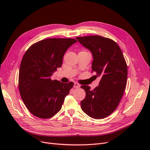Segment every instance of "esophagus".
<instances>
[{
	"label": "esophagus",
	"instance_id": "esophagus-1",
	"mask_svg": "<svg viewBox=\"0 0 150 150\" xmlns=\"http://www.w3.org/2000/svg\"><path fill=\"white\" fill-rule=\"evenodd\" d=\"M74 87L75 88H79L80 87V84L77 83H74Z\"/></svg>",
	"mask_w": 150,
	"mask_h": 150
}]
</instances>
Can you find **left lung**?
<instances>
[{
  "label": "left lung",
  "instance_id": "8db88e82",
  "mask_svg": "<svg viewBox=\"0 0 150 150\" xmlns=\"http://www.w3.org/2000/svg\"><path fill=\"white\" fill-rule=\"evenodd\" d=\"M76 38L92 52V72L101 77L99 86L93 90L89 86H81L86 92L81 108L93 119H103L115 111L123 95L128 77L127 62L120 47L111 39L98 35Z\"/></svg>",
  "mask_w": 150,
  "mask_h": 150
}]
</instances>
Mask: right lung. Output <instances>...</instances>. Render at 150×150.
I'll list each match as a JSON object with an SVG mask.
<instances>
[{
	"mask_svg": "<svg viewBox=\"0 0 150 150\" xmlns=\"http://www.w3.org/2000/svg\"><path fill=\"white\" fill-rule=\"evenodd\" d=\"M72 38H48L31 45L23 56L19 68L20 95L28 111L41 119L58 112L74 83H62L51 76L62 65L63 56L72 44Z\"/></svg>",
	"mask_w": 150,
	"mask_h": 150,
	"instance_id": "obj_1",
	"label": "right lung"
}]
</instances>
